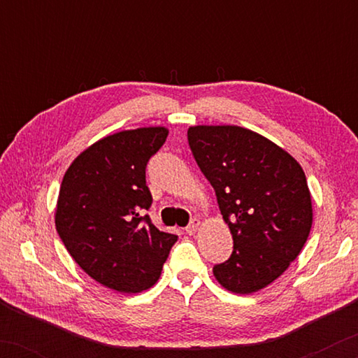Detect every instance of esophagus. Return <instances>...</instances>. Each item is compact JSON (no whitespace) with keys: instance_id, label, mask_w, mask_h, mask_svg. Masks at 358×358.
Returning <instances> with one entry per match:
<instances>
[{"instance_id":"34e87169","label":"esophagus","mask_w":358,"mask_h":358,"mask_svg":"<svg viewBox=\"0 0 358 358\" xmlns=\"http://www.w3.org/2000/svg\"><path fill=\"white\" fill-rule=\"evenodd\" d=\"M199 227H200V220H199V218H194L192 222H190V223L187 224V228H185V231H187L189 234H195V231H197Z\"/></svg>"}]
</instances>
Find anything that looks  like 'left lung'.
<instances>
[{
  "instance_id": "obj_1",
  "label": "left lung",
  "mask_w": 358,
  "mask_h": 358,
  "mask_svg": "<svg viewBox=\"0 0 358 358\" xmlns=\"http://www.w3.org/2000/svg\"><path fill=\"white\" fill-rule=\"evenodd\" d=\"M187 138L233 236L231 257L213 275L239 295L262 290L295 261L310 234L305 171L273 141L238 125L189 127Z\"/></svg>"
}]
</instances>
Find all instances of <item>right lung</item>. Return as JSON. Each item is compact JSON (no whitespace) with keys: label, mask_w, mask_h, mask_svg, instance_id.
Masks as SVG:
<instances>
[{"label":"right lung","mask_w":358,"mask_h":358,"mask_svg":"<svg viewBox=\"0 0 358 358\" xmlns=\"http://www.w3.org/2000/svg\"><path fill=\"white\" fill-rule=\"evenodd\" d=\"M166 127L122 130L80 153L63 176L55 227L66 251L110 290L153 287L178 236L159 231L151 207L146 163L164 145Z\"/></svg>","instance_id":"right-lung-1"}]
</instances>
